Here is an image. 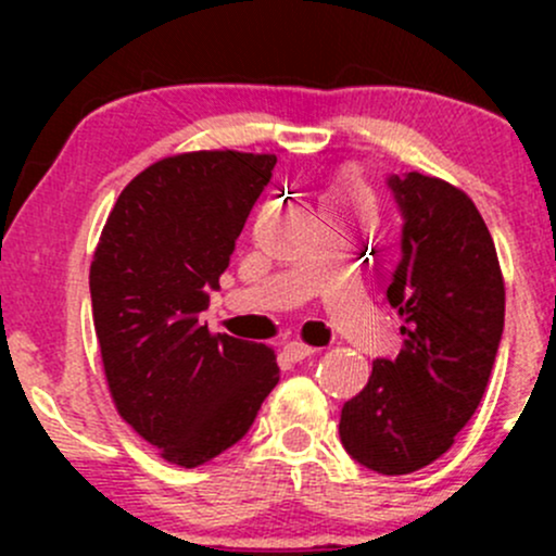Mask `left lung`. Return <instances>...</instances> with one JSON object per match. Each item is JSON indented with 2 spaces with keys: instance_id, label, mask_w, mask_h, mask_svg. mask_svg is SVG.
I'll return each mask as SVG.
<instances>
[{
  "instance_id": "obj_1",
  "label": "left lung",
  "mask_w": 556,
  "mask_h": 556,
  "mask_svg": "<svg viewBox=\"0 0 556 556\" xmlns=\"http://www.w3.org/2000/svg\"><path fill=\"white\" fill-rule=\"evenodd\" d=\"M274 164L229 149L162 159L119 193L96 245L88 285L114 407L182 468L238 444L279 381L251 318L203 316Z\"/></svg>"
}]
</instances>
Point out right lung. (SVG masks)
<instances>
[{
	"instance_id": "1",
	"label": "right lung",
	"mask_w": 556,
	"mask_h": 556,
	"mask_svg": "<svg viewBox=\"0 0 556 556\" xmlns=\"http://www.w3.org/2000/svg\"><path fill=\"white\" fill-rule=\"evenodd\" d=\"M452 195H433L418 177L397 190L405 227L387 300L405 318L400 353L374 361L340 418L344 450L376 473L405 476L439 460L473 418L500 350L494 240L473 203Z\"/></svg>"
}]
</instances>
